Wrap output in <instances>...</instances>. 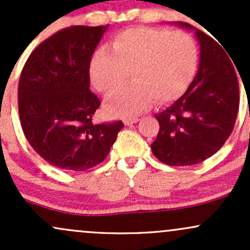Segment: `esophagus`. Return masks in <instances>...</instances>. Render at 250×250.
Here are the masks:
<instances>
[{
  "instance_id": "esophagus-1",
  "label": "esophagus",
  "mask_w": 250,
  "mask_h": 250,
  "mask_svg": "<svg viewBox=\"0 0 250 250\" xmlns=\"http://www.w3.org/2000/svg\"><path fill=\"white\" fill-rule=\"evenodd\" d=\"M137 121H139V119H137V117H129V119H125V120H123V122H125V125H134V123H136Z\"/></svg>"
}]
</instances>
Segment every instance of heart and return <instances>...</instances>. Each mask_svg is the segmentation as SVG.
<instances>
[{"label":"heart","mask_w":250,"mask_h":250,"mask_svg":"<svg viewBox=\"0 0 250 250\" xmlns=\"http://www.w3.org/2000/svg\"><path fill=\"white\" fill-rule=\"evenodd\" d=\"M107 47L96 50L89 73L104 95L114 93L131 70L133 83L113 94L107 109L116 116H133L155 100L169 103L180 99L194 81L200 61L196 40L185 31L133 27L120 31Z\"/></svg>","instance_id":"b5f03b06"}]
</instances>
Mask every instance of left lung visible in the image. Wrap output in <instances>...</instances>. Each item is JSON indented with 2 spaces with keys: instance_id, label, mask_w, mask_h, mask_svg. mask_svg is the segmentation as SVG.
Returning a JSON list of instances; mask_svg holds the SVG:
<instances>
[{
  "instance_id": "left-lung-1",
  "label": "left lung",
  "mask_w": 250,
  "mask_h": 250,
  "mask_svg": "<svg viewBox=\"0 0 250 250\" xmlns=\"http://www.w3.org/2000/svg\"><path fill=\"white\" fill-rule=\"evenodd\" d=\"M195 34L201 48L196 76L171 107L155 115L160 130L151 150L175 167L196 165L216 153L230 136L239 111V81L230 55L203 31Z\"/></svg>"
}]
</instances>
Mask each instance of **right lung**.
<instances>
[{
    "label": "right lung",
    "mask_w": 250,
    "mask_h": 250,
    "mask_svg": "<svg viewBox=\"0 0 250 250\" xmlns=\"http://www.w3.org/2000/svg\"><path fill=\"white\" fill-rule=\"evenodd\" d=\"M107 25H73L48 37L28 57L19 82L27 141L44 161L83 171L107 157L122 121L93 122L101 101L89 90L91 55Z\"/></svg>",
    "instance_id": "1"
}]
</instances>
